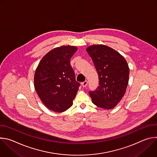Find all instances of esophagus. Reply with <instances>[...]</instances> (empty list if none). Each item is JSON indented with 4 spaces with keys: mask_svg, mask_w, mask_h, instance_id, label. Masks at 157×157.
Returning <instances> with one entry per match:
<instances>
[{
    "mask_svg": "<svg viewBox=\"0 0 157 157\" xmlns=\"http://www.w3.org/2000/svg\"><path fill=\"white\" fill-rule=\"evenodd\" d=\"M87 85V81H84V82H82L81 83V86H82L83 87H85Z\"/></svg>",
    "mask_w": 157,
    "mask_h": 157,
    "instance_id": "esophagus-1",
    "label": "esophagus"
}]
</instances>
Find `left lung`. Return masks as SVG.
I'll list each match as a JSON object with an SVG mask.
<instances>
[{
	"instance_id": "left-lung-1",
	"label": "left lung",
	"mask_w": 157,
	"mask_h": 157,
	"mask_svg": "<svg viewBox=\"0 0 157 157\" xmlns=\"http://www.w3.org/2000/svg\"><path fill=\"white\" fill-rule=\"evenodd\" d=\"M86 52L91 56L99 77V86L89 92L94 104L110 109L124 96L128 85L129 68L125 58L117 52L103 44L89 47Z\"/></svg>"
}]
</instances>
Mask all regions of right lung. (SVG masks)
Here are the masks:
<instances>
[{
    "mask_svg": "<svg viewBox=\"0 0 157 157\" xmlns=\"http://www.w3.org/2000/svg\"><path fill=\"white\" fill-rule=\"evenodd\" d=\"M76 51L73 46L54 48L43 56L35 71L34 84L39 98L47 107L56 113L73 105L80 86L70 64Z\"/></svg>",
    "mask_w": 157,
    "mask_h": 157,
    "instance_id": "1",
    "label": "right lung"
}]
</instances>
